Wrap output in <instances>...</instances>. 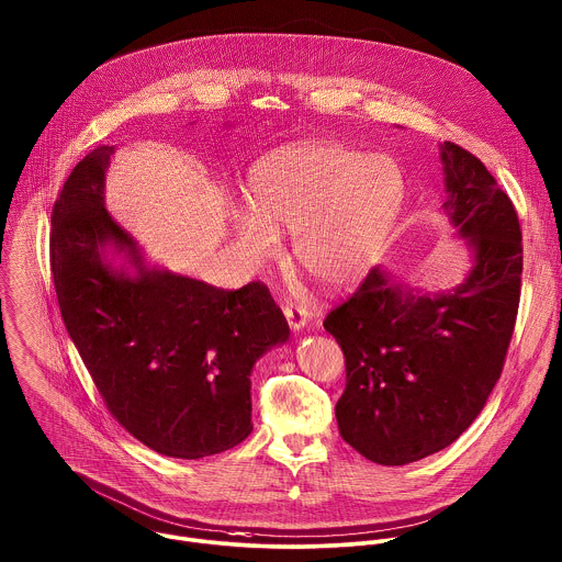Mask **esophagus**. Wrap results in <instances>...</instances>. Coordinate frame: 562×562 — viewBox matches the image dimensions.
Masks as SVG:
<instances>
[{"label":"esophagus","mask_w":562,"mask_h":562,"mask_svg":"<svg viewBox=\"0 0 562 562\" xmlns=\"http://www.w3.org/2000/svg\"><path fill=\"white\" fill-rule=\"evenodd\" d=\"M284 317L289 319V324H291L293 330L304 328L306 322H308L306 308H304L302 304H293V302H286V304H284Z\"/></svg>","instance_id":"obj_1"}]
</instances>
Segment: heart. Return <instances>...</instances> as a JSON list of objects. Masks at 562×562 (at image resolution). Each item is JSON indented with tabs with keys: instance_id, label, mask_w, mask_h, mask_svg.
Wrapping results in <instances>:
<instances>
[{
	"instance_id": "heart-1",
	"label": "heart",
	"mask_w": 562,
	"mask_h": 562,
	"mask_svg": "<svg viewBox=\"0 0 562 562\" xmlns=\"http://www.w3.org/2000/svg\"><path fill=\"white\" fill-rule=\"evenodd\" d=\"M254 210L234 212V232L262 262L278 254V229L295 232L297 265L326 286L352 282L392 225L403 177L383 155L313 142L265 157L249 179Z\"/></svg>"
}]
</instances>
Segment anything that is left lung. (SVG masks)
<instances>
[{
  "mask_svg": "<svg viewBox=\"0 0 562 562\" xmlns=\"http://www.w3.org/2000/svg\"><path fill=\"white\" fill-rule=\"evenodd\" d=\"M442 161L445 212L475 251L464 284L425 297L374 267L324 319L346 359L339 434L383 467L438 453L471 427L502 376L519 313L524 243L510 196L460 144L445 142Z\"/></svg>",
  "mask_w": 562,
  "mask_h": 562,
  "instance_id": "8db88e82",
  "label": "left lung"
}]
</instances>
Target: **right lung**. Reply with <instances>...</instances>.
Returning a JSON list of instances; mask_svg holds the SVG:
<instances>
[{
  "label": "right lung",
  "mask_w": 562,
  "mask_h": 562,
  "mask_svg": "<svg viewBox=\"0 0 562 562\" xmlns=\"http://www.w3.org/2000/svg\"><path fill=\"white\" fill-rule=\"evenodd\" d=\"M113 146H98L69 172L52 207L49 269L65 328L109 414L148 449L199 460L251 434L249 374L289 339L267 284L225 291L148 271L133 238L104 210ZM113 241L138 267L108 269Z\"/></svg>",
  "instance_id": "right-lung-1"
}]
</instances>
